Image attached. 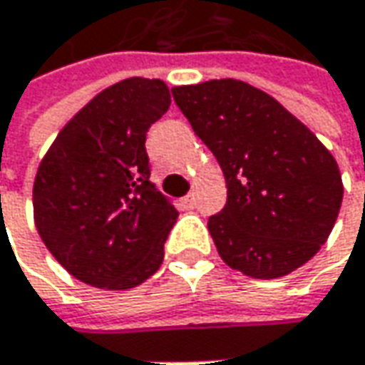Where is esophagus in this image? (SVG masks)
I'll list each match as a JSON object with an SVG mask.
<instances>
[{"mask_svg": "<svg viewBox=\"0 0 365 365\" xmlns=\"http://www.w3.org/2000/svg\"><path fill=\"white\" fill-rule=\"evenodd\" d=\"M182 203H185V207H189V209H192V207L197 205V199H195V195H187V197L182 199Z\"/></svg>", "mask_w": 365, "mask_h": 365, "instance_id": "1", "label": "esophagus"}]
</instances>
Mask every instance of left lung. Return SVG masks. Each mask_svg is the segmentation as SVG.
Instances as JSON below:
<instances>
[{"label": "left lung", "instance_id": "8db88e82", "mask_svg": "<svg viewBox=\"0 0 365 365\" xmlns=\"http://www.w3.org/2000/svg\"><path fill=\"white\" fill-rule=\"evenodd\" d=\"M173 97L225 176V207L207 223L221 259L264 280L307 264L327 242L344 199L329 150L244 81L175 87Z\"/></svg>", "mask_w": 365, "mask_h": 365}]
</instances>
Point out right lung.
<instances>
[{"mask_svg": "<svg viewBox=\"0 0 365 365\" xmlns=\"http://www.w3.org/2000/svg\"><path fill=\"white\" fill-rule=\"evenodd\" d=\"M168 107L160 78L115 83L64 125L38 166V233L91 287L125 290L160 268L178 211L150 180L146 133Z\"/></svg>", "mask_w": 365, "mask_h": 365, "instance_id": "add662e5", "label": "right lung"}]
</instances>
